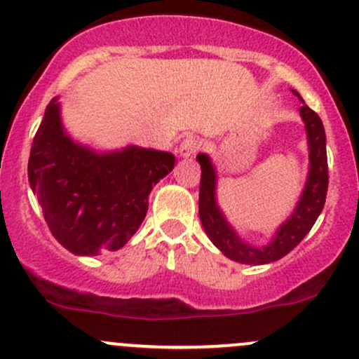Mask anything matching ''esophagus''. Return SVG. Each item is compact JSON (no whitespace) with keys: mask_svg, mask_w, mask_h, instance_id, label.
<instances>
[{"mask_svg":"<svg viewBox=\"0 0 359 359\" xmlns=\"http://www.w3.org/2000/svg\"><path fill=\"white\" fill-rule=\"evenodd\" d=\"M201 147V140L198 137H187L180 142L179 146V156L180 158H193L196 151Z\"/></svg>","mask_w":359,"mask_h":359,"instance_id":"1","label":"esophagus"}]
</instances>
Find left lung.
I'll return each mask as SVG.
<instances>
[{
  "mask_svg": "<svg viewBox=\"0 0 359 359\" xmlns=\"http://www.w3.org/2000/svg\"><path fill=\"white\" fill-rule=\"evenodd\" d=\"M293 95L302 97L292 90ZM300 107V118L306 125L307 147H309V172L306 186L300 194L292 215L276 229L274 236L266 245H250L233 226L227 222L226 215L217 203V170L208 154L200 153L196 156L201 166L200 182V220L206 236L213 245L227 257L240 264L262 266L276 262L290 253L306 238L311 227L320 217L327 200L328 189V161H327V135L320 116L306 106Z\"/></svg>",
  "mask_w": 359,
  "mask_h": 359,
  "instance_id": "obj_1",
  "label": "left lung"
}]
</instances>
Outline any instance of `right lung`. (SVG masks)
I'll return each instance as SVG.
<instances>
[{"label":"right lung","mask_w":359,"mask_h":359,"mask_svg":"<svg viewBox=\"0 0 359 359\" xmlns=\"http://www.w3.org/2000/svg\"><path fill=\"white\" fill-rule=\"evenodd\" d=\"M173 166L172 153L139 146L95 151L76 142L55 97L32 140L27 175L53 238L74 255L92 257L128 243L151 191Z\"/></svg>","instance_id":"1"}]
</instances>
